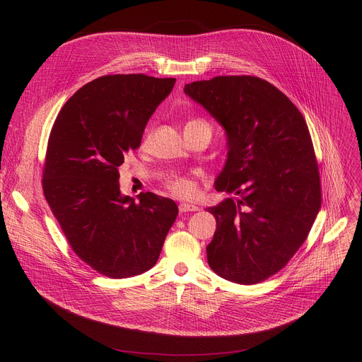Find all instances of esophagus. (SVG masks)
<instances>
[{
  "label": "esophagus",
  "instance_id": "34e87169",
  "mask_svg": "<svg viewBox=\"0 0 362 362\" xmlns=\"http://www.w3.org/2000/svg\"><path fill=\"white\" fill-rule=\"evenodd\" d=\"M179 211L180 213H192V211H198V206L194 204H187V202H182L179 205Z\"/></svg>",
  "mask_w": 362,
  "mask_h": 362
}]
</instances>
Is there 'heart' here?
<instances>
[{
	"label": "heart",
	"mask_w": 362,
	"mask_h": 362,
	"mask_svg": "<svg viewBox=\"0 0 362 362\" xmlns=\"http://www.w3.org/2000/svg\"><path fill=\"white\" fill-rule=\"evenodd\" d=\"M189 123H204V122L194 120V122H189ZM168 187L171 189V192L176 194L177 197H182V198H192V197L197 195V186H195V183L191 179H187V177H175V179H171L168 182Z\"/></svg>",
	"instance_id": "1"
}]
</instances>
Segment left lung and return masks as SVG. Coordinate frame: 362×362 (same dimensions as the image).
Returning a JSON list of instances; mask_svg holds the SVG:
<instances>
[{
    "label": "left lung",
    "instance_id": "left-lung-1",
    "mask_svg": "<svg viewBox=\"0 0 362 362\" xmlns=\"http://www.w3.org/2000/svg\"><path fill=\"white\" fill-rule=\"evenodd\" d=\"M183 90L224 129L227 158L214 187L236 195L206 210L217 221L208 264L233 283L262 281L296 254L321 208L308 126L286 95L254 76H217Z\"/></svg>",
    "mask_w": 362,
    "mask_h": 362
}]
</instances>
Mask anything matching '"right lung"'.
<instances>
[{
  "mask_svg": "<svg viewBox=\"0 0 362 362\" xmlns=\"http://www.w3.org/2000/svg\"><path fill=\"white\" fill-rule=\"evenodd\" d=\"M176 79L103 76L64 104L52 126L44 195L71 250L93 270L126 279L156 265L179 208L152 192L123 195L119 167Z\"/></svg>",
  "mask_w": 362,
  "mask_h": 362,
  "instance_id": "obj_1",
  "label": "right lung"
}]
</instances>
